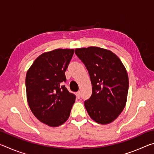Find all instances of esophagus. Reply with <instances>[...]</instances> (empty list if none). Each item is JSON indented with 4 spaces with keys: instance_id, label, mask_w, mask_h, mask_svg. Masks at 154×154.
<instances>
[{
    "instance_id": "1",
    "label": "esophagus",
    "mask_w": 154,
    "mask_h": 154,
    "mask_svg": "<svg viewBox=\"0 0 154 154\" xmlns=\"http://www.w3.org/2000/svg\"><path fill=\"white\" fill-rule=\"evenodd\" d=\"M76 95H77V97L78 98H80V96H81V92H80V91H78V92L76 93Z\"/></svg>"
}]
</instances>
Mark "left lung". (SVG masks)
Listing matches in <instances>:
<instances>
[{
    "label": "left lung",
    "mask_w": 154,
    "mask_h": 154,
    "mask_svg": "<svg viewBox=\"0 0 154 154\" xmlns=\"http://www.w3.org/2000/svg\"><path fill=\"white\" fill-rule=\"evenodd\" d=\"M85 64L92 85V94L84 105L90 118L101 124L113 122L126 105L128 77L122 61L107 49L89 47L75 49Z\"/></svg>",
    "instance_id": "left-lung-1"
}]
</instances>
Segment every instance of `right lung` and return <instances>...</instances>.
Segmentation results:
<instances>
[{
	"mask_svg": "<svg viewBox=\"0 0 154 154\" xmlns=\"http://www.w3.org/2000/svg\"><path fill=\"white\" fill-rule=\"evenodd\" d=\"M74 49H57L41 54L26 76L28 105L38 120L51 127L59 126L69 118L76 96L64 85L65 71Z\"/></svg>",
	"mask_w": 154,
	"mask_h": 154,
	"instance_id": "add662e5",
	"label": "right lung"
}]
</instances>
